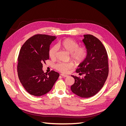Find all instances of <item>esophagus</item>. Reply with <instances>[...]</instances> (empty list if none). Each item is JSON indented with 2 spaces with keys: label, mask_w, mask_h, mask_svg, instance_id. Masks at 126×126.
Masks as SVG:
<instances>
[{
  "label": "esophagus",
  "mask_w": 126,
  "mask_h": 126,
  "mask_svg": "<svg viewBox=\"0 0 126 126\" xmlns=\"http://www.w3.org/2000/svg\"><path fill=\"white\" fill-rule=\"evenodd\" d=\"M60 75L62 76H63V77H68V75H64V74H60Z\"/></svg>",
  "instance_id": "34e87169"
}]
</instances>
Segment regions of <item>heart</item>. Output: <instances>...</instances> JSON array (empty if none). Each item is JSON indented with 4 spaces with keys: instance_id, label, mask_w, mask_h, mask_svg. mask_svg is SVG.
Here are the masks:
<instances>
[{
    "instance_id": "heart-1",
    "label": "heart",
    "mask_w": 126,
    "mask_h": 126,
    "mask_svg": "<svg viewBox=\"0 0 126 126\" xmlns=\"http://www.w3.org/2000/svg\"><path fill=\"white\" fill-rule=\"evenodd\" d=\"M57 47L62 49L70 54V59L76 64L81 63L87 58L88 49L86 46L79 47V44L76 41L70 38L63 39L58 42ZM56 49L54 47L50 48L49 50V56L51 59L56 58ZM72 66L70 63H59L55 66V68L62 72H67Z\"/></svg>"
}]
</instances>
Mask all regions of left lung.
Returning <instances> with one entry per match:
<instances>
[{
	"label": "left lung",
	"instance_id": "1",
	"mask_svg": "<svg viewBox=\"0 0 126 126\" xmlns=\"http://www.w3.org/2000/svg\"><path fill=\"white\" fill-rule=\"evenodd\" d=\"M83 37L82 41L88 49V55L76 71L84 77L80 78L72 75L75 83L71 86V90L79 97L89 98L100 91L108 77V55L97 38L91 35H84Z\"/></svg>",
	"mask_w": 126,
	"mask_h": 126
}]
</instances>
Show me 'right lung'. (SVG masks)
Here are the masks:
<instances>
[{
	"label": "right lung",
	"mask_w": 126,
	"mask_h": 126,
	"mask_svg": "<svg viewBox=\"0 0 126 126\" xmlns=\"http://www.w3.org/2000/svg\"><path fill=\"white\" fill-rule=\"evenodd\" d=\"M56 37L38 34L30 37L22 46L18 58L19 79L30 94L41 96L50 91L59 74L51 70L47 74L43 63L49 59L50 45Z\"/></svg>",
	"instance_id": "add662e5"
}]
</instances>
